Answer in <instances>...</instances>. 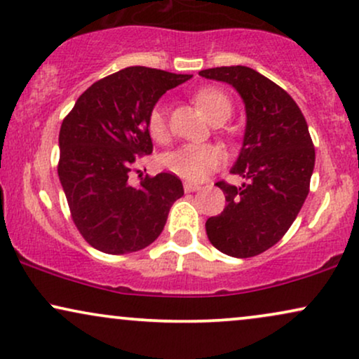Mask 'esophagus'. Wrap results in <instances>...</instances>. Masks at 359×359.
<instances>
[{"mask_svg":"<svg viewBox=\"0 0 359 359\" xmlns=\"http://www.w3.org/2000/svg\"><path fill=\"white\" fill-rule=\"evenodd\" d=\"M183 187H184V191H187V193H194V191H200V189H201L200 184H193V183H184Z\"/></svg>","mask_w":359,"mask_h":359,"instance_id":"1","label":"esophagus"}]
</instances>
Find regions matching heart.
Listing matches in <instances>:
<instances>
[{
	"mask_svg": "<svg viewBox=\"0 0 359 359\" xmlns=\"http://www.w3.org/2000/svg\"><path fill=\"white\" fill-rule=\"evenodd\" d=\"M194 101L200 106L203 114L215 125L216 123H224L231 116V100L219 88H201L194 95ZM146 126H148V133L153 140L161 141V143L168 140V118L165 104L156 103L153 106L148 114ZM159 161H161V166L166 171L172 172V175L187 181H193V183H200L223 165L224 156L223 151L215 144L187 143L165 153Z\"/></svg>",
	"mask_w": 359,
	"mask_h": 359,
	"instance_id": "heart-1",
	"label": "heart"
}]
</instances>
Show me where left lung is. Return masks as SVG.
<instances>
[{"label": "left lung", "instance_id": "left-lung-1", "mask_svg": "<svg viewBox=\"0 0 359 359\" xmlns=\"http://www.w3.org/2000/svg\"><path fill=\"white\" fill-rule=\"evenodd\" d=\"M200 76L231 85L246 109L241 151L231 168L241 187L218 181L226 206L206 221L216 250L251 258L285 236L309 193L315 148L302 109L287 93L248 66H221Z\"/></svg>", "mask_w": 359, "mask_h": 359}]
</instances>
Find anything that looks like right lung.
<instances>
[{
  "label": "right lung",
  "mask_w": 359,
  "mask_h": 359,
  "mask_svg": "<svg viewBox=\"0 0 359 359\" xmlns=\"http://www.w3.org/2000/svg\"><path fill=\"white\" fill-rule=\"evenodd\" d=\"M191 74L130 66L93 83L60 130L57 176L73 221L93 248L126 255L149 246L183 196L176 175L128 181L136 156L153 153L148 114L171 88Z\"/></svg>",
  "instance_id": "add662e5"
}]
</instances>
